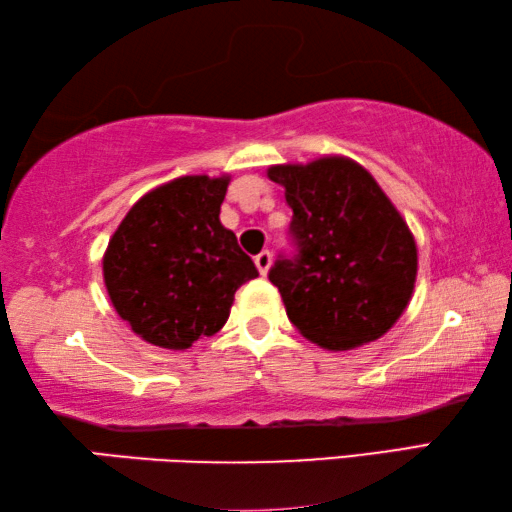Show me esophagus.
I'll return each instance as SVG.
<instances>
[{
  "label": "esophagus",
  "mask_w": 512,
  "mask_h": 512,
  "mask_svg": "<svg viewBox=\"0 0 512 512\" xmlns=\"http://www.w3.org/2000/svg\"><path fill=\"white\" fill-rule=\"evenodd\" d=\"M254 263H256V267H258V272H261L263 276L267 274V270H270V265H272V254L270 251H261V254H258L256 258H254Z\"/></svg>",
  "instance_id": "1"
}]
</instances>
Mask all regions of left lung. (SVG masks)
Segmentation results:
<instances>
[{
	"label": "left lung",
	"instance_id": "left-lung-1",
	"mask_svg": "<svg viewBox=\"0 0 512 512\" xmlns=\"http://www.w3.org/2000/svg\"><path fill=\"white\" fill-rule=\"evenodd\" d=\"M286 188L295 258H279L270 281L288 320L329 351H349L388 333L417 279V245L395 204L347 156L267 167Z\"/></svg>",
	"mask_w": 512,
	"mask_h": 512
}]
</instances>
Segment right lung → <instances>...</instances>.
I'll return each mask as SVG.
<instances>
[{"label":"right lung","instance_id":"obj_1","mask_svg":"<svg viewBox=\"0 0 512 512\" xmlns=\"http://www.w3.org/2000/svg\"><path fill=\"white\" fill-rule=\"evenodd\" d=\"M231 177L190 174L142 195L104 251L111 304L149 345L188 349L229 320L233 295L258 270L220 222Z\"/></svg>","mask_w":512,"mask_h":512}]
</instances>
